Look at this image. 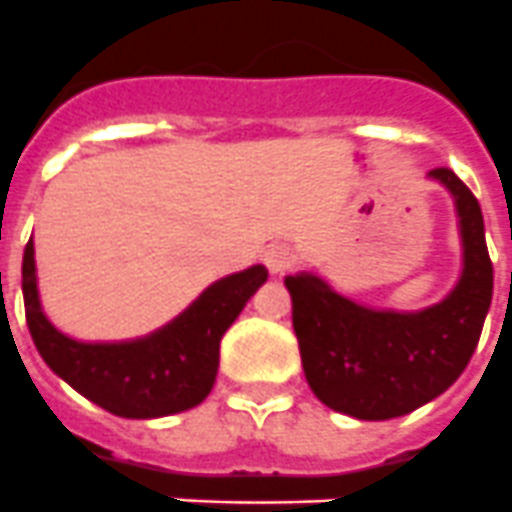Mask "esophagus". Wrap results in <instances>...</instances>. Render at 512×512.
<instances>
[{"mask_svg": "<svg viewBox=\"0 0 512 512\" xmlns=\"http://www.w3.org/2000/svg\"><path fill=\"white\" fill-rule=\"evenodd\" d=\"M264 264L271 274H284L292 266V251L282 243H274L264 251Z\"/></svg>", "mask_w": 512, "mask_h": 512, "instance_id": "obj_1", "label": "esophagus"}]
</instances>
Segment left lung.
<instances>
[{"mask_svg": "<svg viewBox=\"0 0 512 512\" xmlns=\"http://www.w3.org/2000/svg\"><path fill=\"white\" fill-rule=\"evenodd\" d=\"M454 197L461 277L441 302L415 312L348 300L310 271L287 277L307 384L323 405L359 420H390L449 390L467 369L492 302L485 220L451 169L428 171Z\"/></svg>", "mask_w": 512, "mask_h": 512, "instance_id": "left-lung-1", "label": "left lung"}]
</instances>
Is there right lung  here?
<instances>
[{
  "instance_id": "1",
  "label": "right lung",
  "mask_w": 512,
  "mask_h": 512,
  "mask_svg": "<svg viewBox=\"0 0 512 512\" xmlns=\"http://www.w3.org/2000/svg\"><path fill=\"white\" fill-rule=\"evenodd\" d=\"M269 277L261 264L217 279L164 328L143 338L87 343L45 318L35 277V246L22 256L25 318L38 354L79 395L120 418H164L197 408L217 377L220 338Z\"/></svg>"
}]
</instances>
